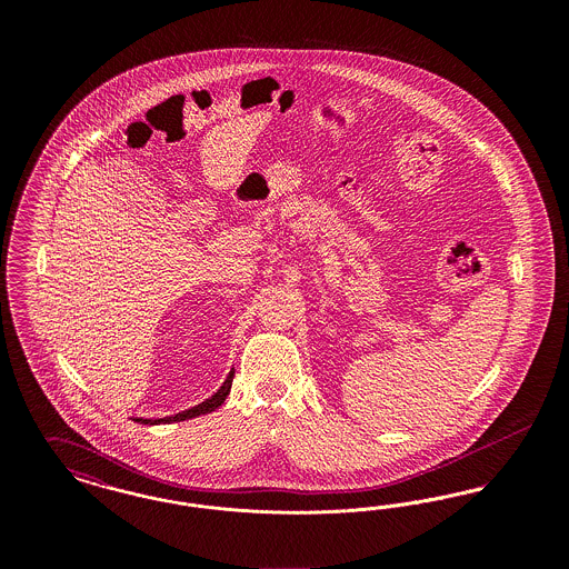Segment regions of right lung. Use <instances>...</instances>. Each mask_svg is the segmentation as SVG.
<instances>
[{
	"mask_svg": "<svg viewBox=\"0 0 569 569\" xmlns=\"http://www.w3.org/2000/svg\"><path fill=\"white\" fill-rule=\"evenodd\" d=\"M232 378H234V369L228 373V378H226V381L221 383V388L217 390L216 395H213L211 399L202 401L200 406L191 407V409H186V411H179V413H174V416L158 418V420H149V418H136V422H140V425H168V422H181V420H190V418L202 416V413H211V411H216L217 407L221 406V403L226 401V397L230 395V388H232Z\"/></svg>",
	"mask_w": 569,
	"mask_h": 569,
	"instance_id": "right-lung-1",
	"label": "right lung"
}]
</instances>
